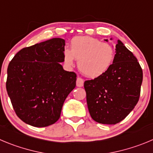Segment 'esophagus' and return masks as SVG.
Masks as SVG:
<instances>
[{
    "label": "esophagus",
    "instance_id": "1",
    "mask_svg": "<svg viewBox=\"0 0 153 153\" xmlns=\"http://www.w3.org/2000/svg\"><path fill=\"white\" fill-rule=\"evenodd\" d=\"M76 85L78 87H82L84 85V80L80 77H78L76 80Z\"/></svg>",
    "mask_w": 153,
    "mask_h": 153
}]
</instances>
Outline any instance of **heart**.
<instances>
[{
  "mask_svg": "<svg viewBox=\"0 0 153 153\" xmlns=\"http://www.w3.org/2000/svg\"><path fill=\"white\" fill-rule=\"evenodd\" d=\"M64 62L72 66L78 60V67L85 76L95 78L105 74L113 64L115 48L109 43L102 42L92 37H76L64 51Z\"/></svg>",
  "mask_w": 153,
  "mask_h": 153,
  "instance_id": "obj_1",
  "label": "heart"
}]
</instances>
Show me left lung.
Masks as SVG:
<instances>
[{"label": "left lung", "mask_w": 153, "mask_h": 153, "mask_svg": "<svg viewBox=\"0 0 153 153\" xmlns=\"http://www.w3.org/2000/svg\"><path fill=\"white\" fill-rule=\"evenodd\" d=\"M115 48V60L110 68L84 84L91 118L105 125L119 123L134 109L143 81L142 68L132 52L119 40Z\"/></svg>", "instance_id": "obj_1"}]
</instances>
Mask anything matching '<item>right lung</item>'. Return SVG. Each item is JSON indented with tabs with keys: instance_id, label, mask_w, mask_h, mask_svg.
<instances>
[{
	"instance_id": "1",
	"label": "right lung",
	"mask_w": 153,
	"mask_h": 153,
	"mask_svg": "<svg viewBox=\"0 0 153 153\" xmlns=\"http://www.w3.org/2000/svg\"><path fill=\"white\" fill-rule=\"evenodd\" d=\"M65 41L53 38L22 48L7 68L6 88L17 116L31 126L53 125L76 85V74L65 71Z\"/></svg>"
}]
</instances>
